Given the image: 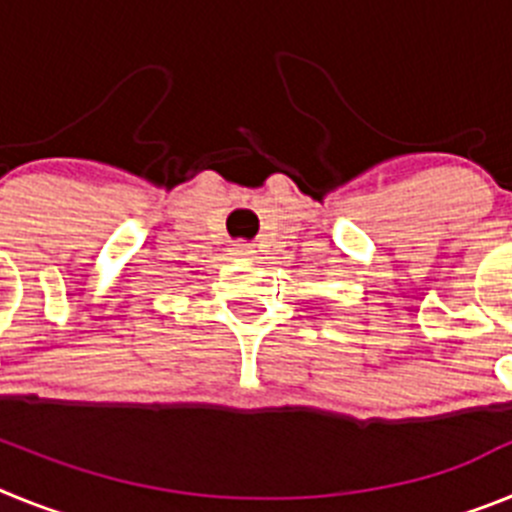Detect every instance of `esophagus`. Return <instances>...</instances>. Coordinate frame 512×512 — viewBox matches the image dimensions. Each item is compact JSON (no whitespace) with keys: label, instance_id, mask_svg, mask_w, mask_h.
<instances>
[{"label":"esophagus","instance_id":"34e87169","mask_svg":"<svg viewBox=\"0 0 512 512\" xmlns=\"http://www.w3.org/2000/svg\"><path fill=\"white\" fill-rule=\"evenodd\" d=\"M253 253H256V248H253V243L248 241H238L233 243V248H230V256H233V259H251Z\"/></svg>","mask_w":512,"mask_h":512}]
</instances>
